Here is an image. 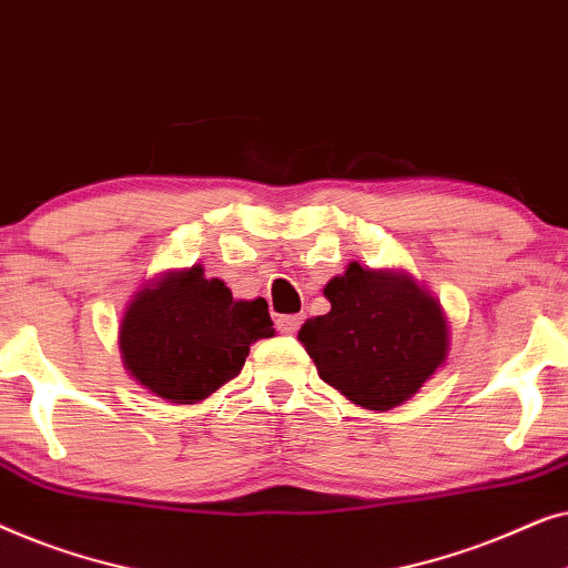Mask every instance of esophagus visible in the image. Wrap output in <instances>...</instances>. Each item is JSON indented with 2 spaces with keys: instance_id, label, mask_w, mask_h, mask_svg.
<instances>
[{
  "instance_id": "obj_1",
  "label": "esophagus",
  "mask_w": 568,
  "mask_h": 568,
  "mask_svg": "<svg viewBox=\"0 0 568 568\" xmlns=\"http://www.w3.org/2000/svg\"><path fill=\"white\" fill-rule=\"evenodd\" d=\"M302 325V315H278L276 317V328L278 333H286V336H292V333H297Z\"/></svg>"
}]
</instances>
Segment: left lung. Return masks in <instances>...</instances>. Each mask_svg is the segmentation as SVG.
<instances>
[{"mask_svg":"<svg viewBox=\"0 0 568 568\" xmlns=\"http://www.w3.org/2000/svg\"><path fill=\"white\" fill-rule=\"evenodd\" d=\"M323 294L331 313L310 317L297 338L323 383L356 406H400L445 364L447 317L408 274L348 263Z\"/></svg>","mask_w":568,"mask_h":568,"instance_id":"8db88e82","label":"left lung"}]
</instances>
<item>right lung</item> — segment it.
<instances>
[{"label":"right lung","mask_w":568,"mask_h":568,"mask_svg":"<svg viewBox=\"0 0 568 568\" xmlns=\"http://www.w3.org/2000/svg\"><path fill=\"white\" fill-rule=\"evenodd\" d=\"M274 336L266 300H232L204 268L170 271L123 313L119 348L129 375L170 403H199L240 375L251 344Z\"/></svg>","instance_id":"obj_1"}]
</instances>
